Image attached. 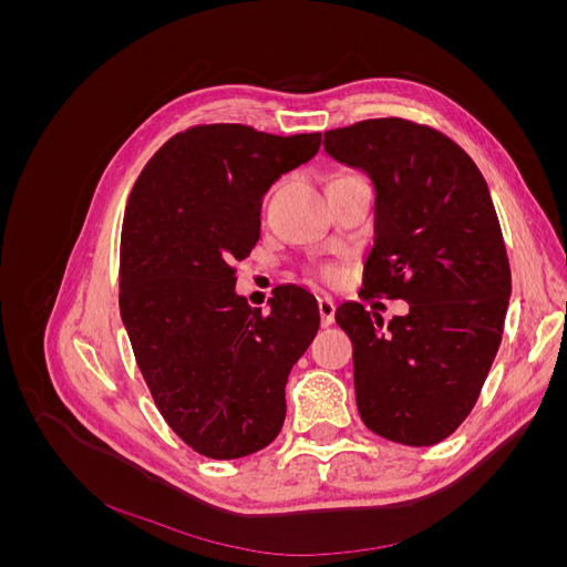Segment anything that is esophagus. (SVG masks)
I'll return each instance as SVG.
<instances>
[{
    "instance_id": "esophagus-1",
    "label": "esophagus",
    "mask_w": 567,
    "mask_h": 567,
    "mask_svg": "<svg viewBox=\"0 0 567 567\" xmlns=\"http://www.w3.org/2000/svg\"><path fill=\"white\" fill-rule=\"evenodd\" d=\"M319 315H321V326H331L336 319V300L329 296L319 298Z\"/></svg>"
}]
</instances>
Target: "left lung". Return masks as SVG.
Segmentation results:
<instances>
[{
    "label": "left lung",
    "mask_w": 567,
    "mask_h": 567,
    "mask_svg": "<svg viewBox=\"0 0 567 567\" xmlns=\"http://www.w3.org/2000/svg\"><path fill=\"white\" fill-rule=\"evenodd\" d=\"M323 148L373 184L364 293L404 317L342 302L359 416L385 440L431 447L471 414L499 350L511 269L485 177L442 132L402 117L329 130Z\"/></svg>",
    "instance_id": "1"
}]
</instances>
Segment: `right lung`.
I'll list each match as a JSON object with an SVG mask.
<instances>
[{
    "instance_id": "right-lung-1",
    "label": "right lung",
    "mask_w": 567,
    "mask_h": 567,
    "mask_svg": "<svg viewBox=\"0 0 567 567\" xmlns=\"http://www.w3.org/2000/svg\"><path fill=\"white\" fill-rule=\"evenodd\" d=\"M321 134L200 125L158 148L120 236V317L167 425L203 456L265 450L286 383L319 331L312 293L284 286L269 312L236 293L234 262L260 238L267 188L317 156Z\"/></svg>"
}]
</instances>
